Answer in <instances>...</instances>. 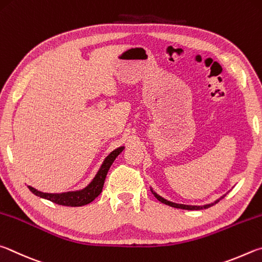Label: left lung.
<instances>
[{
    "label": "left lung",
    "instance_id": "1",
    "mask_svg": "<svg viewBox=\"0 0 262 262\" xmlns=\"http://www.w3.org/2000/svg\"><path fill=\"white\" fill-rule=\"evenodd\" d=\"M153 192V191H152ZM153 194L155 195V198H157L159 201H161L162 204H166L168 206H171V207H175V208H181V209H189V210H199V209H203V208H209L210 206L215 205L216 203H219L220 200L215 201V204H209V205H206V206H187V205H178V204H173V203H170V201H168L166 199H163L162 196L158 195L155 192H153Z\"/></svg>",
    "mask_w": 262,
    "mask_h": 262
}]
</instances>
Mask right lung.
Listing matches in <instances>:
<instances>
[{"instance_id": "add662e5", "label": "right lung", "mask_w": 262, "mask_h": 262, "mask_svg": "<svg viewBox=\"0 0 262 262\" xmlns=\"http://www.w3.org/2000/svg\"><path fill=\"white\" fill-rule=\"evenodd\" d=\"M124 147H119L108 155L107 159L104 160L103 164L101 166L99 172L96 173L93 182H92L91 184L84 190L77 191V192H68V193H62V194H52V193H43V192L36 191L31 186H29V189L33 194L40 196V198L50 200L52 203L57 204V205L79 207V206L90 204L101 193V192H102L104 180H105V176H107L109 168L113 164L114 160L118 157V154L121 153Z\"/></svg>"}]
</instances>
